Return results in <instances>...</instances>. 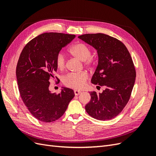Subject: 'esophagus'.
Segmentation results:
<instances>
[{"label": "esophagus", "mask_w": 156, "mask_h": 156, "mask_svg": "<svg viewBox=\"0 0 156 156\" xmlns=\"http://www.w3.org/2000/svg\"><path fill=\"white\" fill-rule=\"evenodd\" d=\"M74 93H75V96H78L79 94H80L81 93V92L80 91V90H75Z\"/></svg>", "instance_id": "esophagus-1"}]
</instances>
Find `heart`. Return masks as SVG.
Segmentation results:
<instances>
[{
  "mask_svg": "<svg viewBox=\"0 0 156 156\" xmlns=\"http://www.w3.org/2000/svg\"><path fill=\"white\" fill-rule=\"evenodd\" d=\"M70 53L74 57L84 62L87 66H91L93 64L92 51L87 45L81 42L74 44L69 49ZM66 58L63 53L60 52L56 56V64L60 69H63L66 66ZM88 75L86 72H82L79 73H69L63 78V83L66 86L75 88L81 89L85 86Z\"/></svg>",
  "mask_w": 156,
  "mask_h": 156,
  "instance_id": "1",
  "label": "heart"
}]
</instances>
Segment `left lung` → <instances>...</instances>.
Listing matches in <instances>:
<instances>
[{"label": "left lung", "mask_w": 156, "mask_h": 156, "mask_svg": "<svg viewBox=\"0 0 156 156\" xmlns=\"http://www.w3.org/2000/svg\"><path fill=\"white\" fill-rule=\"evenodd\" d=\"M78 37L97 51L98 66L91 82L105 87L101 93L90 92L91 100L85 110L99 120L114 119L128 102L135 84L136 72L131 56L122 42L108 35L86 34Z\"/></svg>", "instance_id": "obj_1"}]
</instances>
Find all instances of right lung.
I'll list each match as a JSON object with an SVG mask.
<instances>
[{
    "label": "right lung",
    "instance_id": "obj_1",
    "mask_svg": "<svg viewBox=\"0 0 156 156\" xmlns=\"http://www.w3.org/2000/svg\"><path fill=\"white\" fill-rule=\"evenodd\" d=\"M75 35L44 33L30 40L20 55L16 68L19 90L32 116L44 122L58 120L75 96L72 89L62 87L60 94L49 89V80L57 70L56 56ZM57 78V77H56Z\"/></svg>",
    "mask_w": 156,
    "mask_h": 156
}]
</instances>
